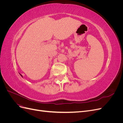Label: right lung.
<instances>
[{
	"label": "right lung",
	"instance_id": "obj_1",
	"mask_svg": "<svg viewBox=\"0 0 123 123\" xmlns=\"http://www.w3.org/2000/svg\"><path fill=\"white\" fill-rule=\"evenodd\" d=\"M19 74H20V75H21V77H23V75H21V74H20V73H19Z\"/></svg>",
	"mask_w": 123,
	"mask_h": 123
}]
</instances>
